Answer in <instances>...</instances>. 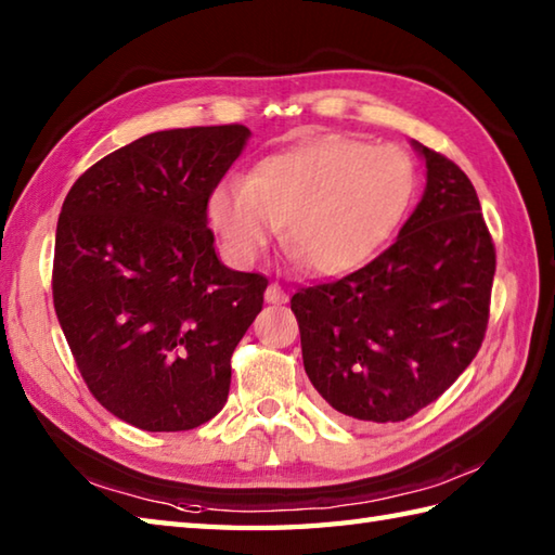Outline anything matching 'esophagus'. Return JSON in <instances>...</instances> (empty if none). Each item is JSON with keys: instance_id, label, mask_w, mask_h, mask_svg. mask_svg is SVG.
Returning <instances> with one entry per match:
<instances>
[{"instance_id": "obj_1", "label": "esophagus", "mask_w": 555, "mask_h": 555, "mask_svg": "<svg viewBox=\"0 0 555 555\" xmlns=\"http://www.w3.org/2000/svg\"><path fill=\"white\" fill-rule=\"evenodd\" d=\"M264 300L271 302V305H281V302L288 300V296H286V291L281 288L279 284H269V288L264 293Z\"/></svg>"}]
</instances>
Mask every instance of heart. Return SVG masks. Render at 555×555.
<instances>
[{
  "mask_svg": "<svg viewBox=\"0 0 555 555\" xmlns=\"http://www.w3.org/2000/svg\"><path fill=\"white\" fill-rule=\"evenodd\" d=\"M417 167L403 147L324 135L274 152L227 176L207 197L221 250L247 267L279 238L314 274L362 267L391 241L417 193Z\"/></svg>",
  "mask_w": 555,
  "mask_h": 555,
  "instance_id": "b5f03b06",
  "label": "heart"
}]
</instances>
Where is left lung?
I'll list each match as a JSON object with an SVG mask.
<instances>
[{
  "label": "left lung",
  "instance_id": "8db88e82",
  "mask_svg": "<svg viewBox=\"0 0 555 555\" xmlns=\"http://www.w3.org/2000/svg\"><path fill=\"white\" fill-rule=\"evenodd\" d=\"M427 188L398 238L350 274L298 288L302 362L334 410L403 422L434 403L481 348L496 247L473 181L424 145Z\"/></svg>",
  "mask_w": 555,
  "mask_h": 555
}]
</instances>
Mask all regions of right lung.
<instances>
[{
    "mask_svg": "<svg viewBox=\"0 0 555 555\" xmlns=\"http://www.w3.org/2000/svg\"><path fill=\"white\" fill-rule=\"evenodd\" d=\"M245 126L157 131L70 185L56 223L52 298L82 382L145 431H188L223 408L231 356L267 276L219 262L207 197Z\"/></svg>",
    "mask_w": 555,
    "mask_h": 555,
    "instance_id": "add662e5",
    "label": "right lung"
}]
</instances>
